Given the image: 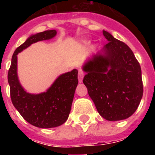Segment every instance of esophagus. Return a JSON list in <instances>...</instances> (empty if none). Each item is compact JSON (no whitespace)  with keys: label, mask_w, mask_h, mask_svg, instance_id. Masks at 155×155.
Returning <instances> with one entry per match:
<instances>
[{"label":"esophagus","mask_w":155,"mask_h":155,"mask_svg":"<svg viewBox=\"0 0 155 155\" xmlns=\"http://www.w3.org/2000/svg\"><path fill=\"white\" fill-rule=\"evenodd\" d=\"M83 77H84V72L81 69L79 70V76H78V79H79V82L81 83L83 81Z\"/></svg>","instance_id":"34e87169"}]
</instances>
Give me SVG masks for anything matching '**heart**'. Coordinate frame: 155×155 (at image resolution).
I'll return each mask as SVG.
<instances>
[{"label": "heart", "instance_id": "obj_1", "mask_svg": "<svg viewBox=\"0 0 155 155\" xmlns=\"http://www.w3.org/2000/svg\"><path fill=\"white\" fill-rule=\"evenodd\" d=\"M84 43H85V44H88V43H89V42H87V41H85V42H84Z\"/></svg>", "mask_w": 155, "mask_h": 155}]
</instances>
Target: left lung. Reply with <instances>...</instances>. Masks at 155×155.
Listing matches in <instances>:
<instances>
[{
    "mask_svg": "<svg viewBox=\"0 0 155 155\" xmlns=\"http://www.w3.org/2000/svg\"><path fill=\"white\" fill-rule=\"evenodd\" d=\"M108 43L83 66V82L98 113L120 120L137 110L143 95L141 67L130 47L103 30Z\"/></svg>",
    "mask_w": 155,
    "mask_h": 155,
    "instance_id": "8db88e82",
    "label": "left lung"
}]
</instances>
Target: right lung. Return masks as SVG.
I'll use <instances>...</instances> for the list:
<instances>
[{
    "label": "right lung",
    "mask_w": 155,
    "mask_h": 155,
    "mask_svg": "<svg viewBox=\"0 0 155 155\" xmlns=\"http://www.w3.org/2000/svg\"><path fill=\"white\" fill-rule=\"evenodd\" d=\"M56 30H46L31 35L13 53L8 72L10 97L16 109L27 122L36 127L48 129L63 125L71 112L75 88L78 84V71L59 75L47 92L40 94L28 93L18 77V54L30 45L48 40L56 35Z\"/></svg>",
    "instance_id": "right-lung-1"
}]
</instances>
